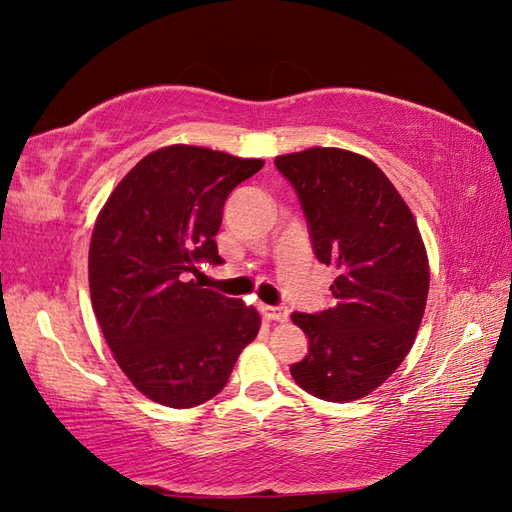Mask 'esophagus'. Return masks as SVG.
Returning a JSON list of instances; mask_svg holds the SVG:
<instances>
[{
    "label": "esophagus",
    "mask_w": 512,
    "mask_h": 512,
    "mask_svg": "<svg viewBox=\"0 0 512 512\" xmlns=\"http://www.w3.org/2000/svg\"><path fill=\"white\" fill-rule=\"evenodd\" d=\"M262 314L268 321H286L288 319V310L281 306H262Z\"/></svg>",
    "instance_id": "34e87169"
}]
</instances>
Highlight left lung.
<instances>
[{
	"label": "left lung",
	"instance_id": "obj_1",
	"mask_svg": "<svg viewBox=\"0 0 512 512\" xmlns=\"http://www.w3.org/2000/svg\"><path fill=\"white\" fill-rule=\"evenodd\" d=\"M297 191L314 255L334 266L332 308L292 312L310 350L290 367L295 383L328 402H352L405 361L429 295L418 224L372 160L336 147L275 158Z\"/></svg>",
	"mask_w": 512,
	"mask_h": 512
}]
</instances>
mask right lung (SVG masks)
<instances>
[{
    "instance_id": "1",
    "label": "right lung",
    "mask_w": 512,
    "mask_h": 512,
    "mask_svg": "<svg viewBox=\"0 0 512 512\" xmlns=\"http://www.w3.org/2000/svg\"><path fill=\"white\" fill-rule=\"evenodd\" d=\"M264 160L193 145L151 151L118 182L90 242L92 308L118 367L147 398L189 409L220 394L259 332L242 299L187 281L222 264L215 235L239 182Z\"/></svg>"
}]
</instances>
